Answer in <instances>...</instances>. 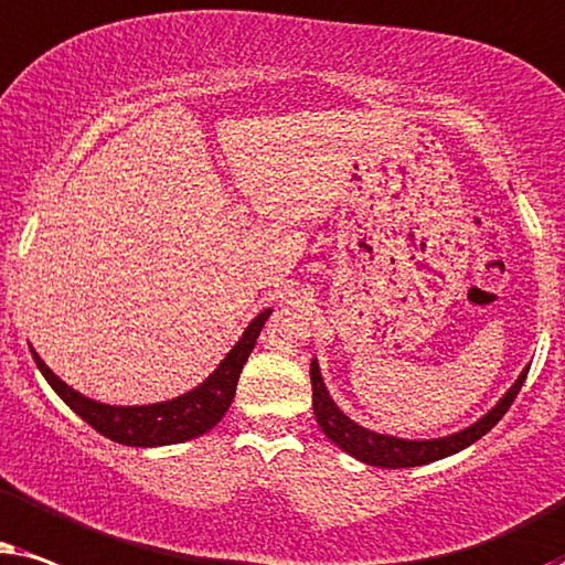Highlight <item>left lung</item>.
Returning <instances> with one entry per match:
<instances>
[{
  "label": "left lung",
  "mask_w": 565,
  "mask_h": 565,
  "mask_svg": "<svg viewBox=\"0 0 565 565\" xmlns=\"http://www.w3.org/2000/svg\"><path fill=\"white\" fill-rule=\"evenodd\" d=\"M527 372L530 370L519 374L514 387H511L509 393L501 397L499 405H495L491 413H486L478 424H472L460 434L445 436V439L405 441V439H395V436L374 434L370 428H361L359 424H353V420L349 416H343V413L338 411V405L330 401L328 390L322 385L318 361H312L310 366L312 411L322 428V434H326L335 447H341L343 452L356 457V460L374 465V468H416V465H426V462L441 460V457L460 452V449L470 447L472 441H478L480 436L491 431V428L503 418V413L511 408V403H514L519 390H522L524 380H527Z\"/></svg>",
  "instance_id": "obj_1"
}]
</instances>
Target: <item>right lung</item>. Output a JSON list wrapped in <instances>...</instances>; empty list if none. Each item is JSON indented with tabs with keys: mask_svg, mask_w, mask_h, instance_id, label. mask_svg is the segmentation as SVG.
Returning a JSON list of instances; mask_svg holds the SVG:
<instances>
[{
	"mask_svg": "<svg viewBox=\"0 0 565 565\" xmlns=\"http://www.w3.org/2000/svg\"><path fill=\"white\" fill-rule=\"evenodd\" d=\"M270 310L260 312L245 335L239 338L235 349H232L216 372L209 377L204 385H199L191 393L175 397V401H164L154 405H134V408H116V405H103L89 401V397L74 393V390L56 377L54 372L43 364L41 356L33 351V359L54 393L77 413L82 420H87L95 431L108 436L110 441L126 447H162L178 445V441L195 439V436L206 434L209 428L220 424L224 413H227L232 397H235L239 372H243L247 356H250L255 341H258L263 322L268 320Z\"/></svg>",
	"mask_w": 565,
	"mask_h": 565,
	"instance_id": "1",
	"label": "right lung"
}]
</instances>
